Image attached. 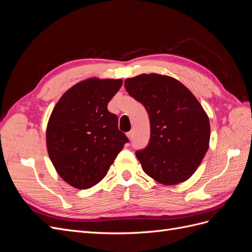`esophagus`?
<instances>
[{
	"label": "esophagus",
	"instance_id": "obj_1",
	"mask_svg": "<svg viewBox=\"0 0 252 252\" xmlns=\"http://www.w3.org/2000/svg\"><path fill=\"white\" fill-rule=\"evenodd\" d=\"M127 138H128L129 140H132V138H133V131H132V130L127 132Z\"/></svg>",
	"mask_w": 252,
	"mask_h": 252
}]
</instances>
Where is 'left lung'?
Wrapping results in <instances>:
<instances>
[{
	"label": "left lung",
	"mask_w": 252,
	"mask_h": 252,
	"mask_svg": "<svg viewBox=\"0 0 252 252\" xmlns=\"http://www.w3.org/2000/svg\"><path fill=\"white\" fill-rule=\"evenodd\" d=\"M124 85L150 120L148 146L135 152L144 172L167 186L187 181L209 148L210 123L202 105L169 75L142 73Z\"/></svg>",
	"instance_id": "left-lung-1"
}]
</instances>
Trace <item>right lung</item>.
I'll use <instances>...</instances> for the list:
<instances>
[{
  "mask_svg": "<svg viewBox=\"0 0 252 252\" xmlns=\"http://www.w3.org/2000/svg\"><path fill=\"white\" fill-rule=\"evenodd\" d=\"M121 79L89 78L61 96L46 128L48 156L56 171L77 189H88L107 174L128 142L107 105L121 88Z\"/></svg>",
  "mask_w": 252,
  "mask_h": 252,
  "instance_id": "obj_1",
  "label": "right lung"
}]
</instances>
